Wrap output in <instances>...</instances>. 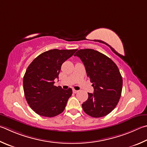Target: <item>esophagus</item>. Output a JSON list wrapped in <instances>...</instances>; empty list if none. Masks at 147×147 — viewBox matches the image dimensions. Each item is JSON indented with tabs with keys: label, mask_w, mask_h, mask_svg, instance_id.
Wrapping results in <instances>:
<instances>
[{
	"label": "esophagus",
	"mask_w": 147,
	"mask_h": 147,
	"mask_svg": "<svg viewBox=\"0 0 147 147\" xmlns=\"http://www.w3.org/2000/svg\"><path fill=\"white\" fill-rule=\"evenodd\" d=\"M73 92L74 93H77V92H78V90H76L75 89H73Z\"/></svg>",
	"instance_id": "esophagus-1"
}]
</instances>
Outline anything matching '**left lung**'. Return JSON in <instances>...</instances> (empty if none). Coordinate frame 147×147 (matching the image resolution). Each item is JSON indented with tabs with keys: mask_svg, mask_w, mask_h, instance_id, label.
<instances>
[{
	"mask_svg": "<svg viewBox=\"0 0 147 147\" xmlns=\"http://www.w3.org/2000/svg\"><path fill=\"white\" fill-rule=\"evenodd\" d=\"M74 56L84 63L94 87V93H88V99L82 104L83 110L93 118L107 115L116 107L121 94L123 80L118 66L94 49H80Z\"/></svg>",
	"mask_w": 147,
	"mask_h": 147,
	"instance_id": "left-lung-1",
	"label": "left lung"
}]
</instances>
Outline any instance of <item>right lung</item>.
I'll return each mask as SVG.
<instances>
[{
  "mask_svg": "<svg viewBox=\"0 0 147 147\" xmlns=\"http://www.w3.org/2000/svg\"><path fill=\"white\" fill-rule=\"evenodd\" d=\"M76 49H51L34 58L23 78L24 92L30 107L38 115L54 117L64 111L73 90L55 86L61 66Z\"/></svg>",
  "mask_w": 147,
  "mask_h": 147,
  "instance_id": "1",
  "label": "right lung"
}]
</instances>
